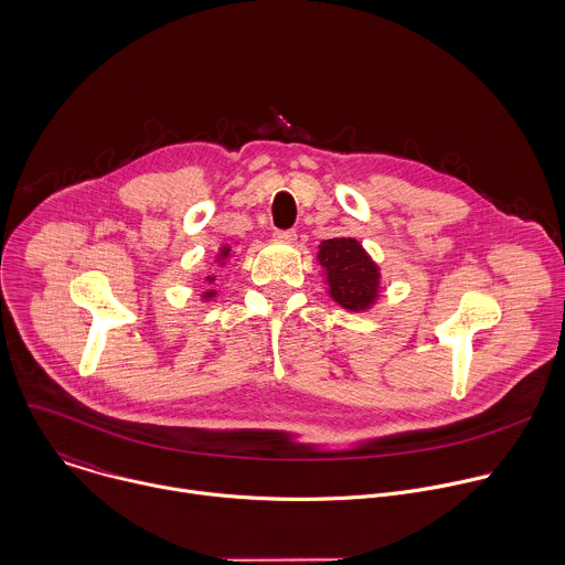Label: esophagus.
<instances>
[{
  "mask_svg": "<svg viewBox=\"0 0 565 565\" xmlns=\"http://www.w3.org/2000/svg\"><path fill=\"white\" fill-rule=\"evenodd\" d=\"M273 237L279 244H295L297 242V233L295 231H277Z\"/></svg>",
  "mask_w": 565,
  "mask_h": 565,
  "instance_id": "obj_1",
  "label": "esophagus"
}]
</instances>
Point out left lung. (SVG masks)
Segmentation results:
<instances>
[{
    "label": "left lung",
    "instance_id": "8db88e82",
    "mask_svg": "<svg viewBox=\"0 0 565 565\" xmlns=\"http://www.w3.org/2000/svg\"><path fill=\"white\" fill-rule=\"evenodd\" d=\"M317 266L334 303L365 312L380 301L382 268L354 237H332L317 246Z\"/></svg>",
    "mask_w": 565,
    "mask_h": 565
}]
</instances>
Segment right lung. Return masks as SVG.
I'll use <instances>...</instances> for the list:
<instances>
[{"instance_id": "obj_1", "label": "right lung", "mask_w": 565, "mask_h": 565, "mask_svg": "<svg viewBox=\"0 0 565 565\" xmlns=\"http://www.w3.org/2000/svg\"><path fill=\"white\" fill-rule=\"evenodd\" d=\"M233 257H235L233 246H231V244H222V246H220V250H217V255H215V264H217L220 268H224V266H228V264H231V259H233ZM215 279H217L215 275H206V277H204V281H206L209 286H213V284H215ZM215 297H217V290H213V288H209L206 292H202V295H200V299H202V301H213Z\"/></svg>"}]
</instances>
